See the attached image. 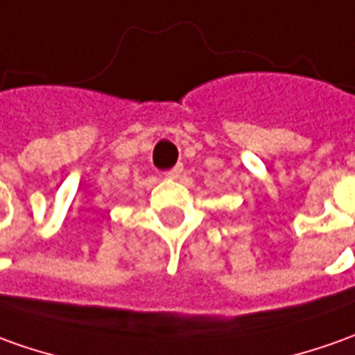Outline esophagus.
I'll return each mask as SVG.
<instances>
[{
	"mask_svg": "<svg viewBox=\"0 0 355 355\" xmlns=\"http://www.w3.org/2000/svg\"><path fill=\"white\" fill-rule=\"evenodd\" d=\"M180 173H182V165H175V167L168 168L167 171V177L177 178V177H180Z\"/></svg>",
	"mask_w": 355,
	"mask_h": 355,
	"instance_id": "34e87169",
	"label": "esophagus"
}]
</instances>
